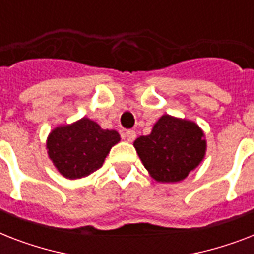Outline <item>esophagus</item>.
I'll return each instance as SVG.
<instances>
[{"label": "esophagus", "instance_id": "1", "mask_svg": "<svg viewBox=\"0 0 254 254\" xmlns=\"http://www.w3.org/2000/svg\"><path fill=\"white\" fill-rule=\"evenodd\" d=\"M125 137H127V141H129V142H133L137 135H135V131L134 130H131V129H129V130L125 131Z\"/></svg>", "mask_w": 254, "mask_h": 254}]
</instances>
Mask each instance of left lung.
Here are the masks:
<instances>
[{
	"mask_svg": "<svg viewBox=\"0 0 254 254\" xmlns=\"http://www.w3.org/2000/svg\"><path fill=\"white\" fill-rule=\"evenodd\" d=\"M204 133L196 124L165 115L149 135H141L134 147L145 169L157 182L183 181L203 161Z\"/></svg>",
	"mask_w": 254,
	"mask_h": 254,
	"instance_id": "left-lung-1",
	"label": "left lung"
}]
</instances>
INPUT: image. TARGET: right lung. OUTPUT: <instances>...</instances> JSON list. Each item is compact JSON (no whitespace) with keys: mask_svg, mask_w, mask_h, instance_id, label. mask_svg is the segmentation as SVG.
<instances>
[{"mask_svg":"<svg viewBox=\"0 0 254 254\" xmlns=\"http://www.w3.org/2000/svg\"><path fill=\"white\" fill-rule=\"evenodd\" d=\"M120 142L116 130L101 129L89 119L55 127L47 138L49 157L63 177L79 179L103 166L112 146Z\"/></svg>","mask_w":254,"mask_h":254,"instance_id":"1","label":"right lung"}]
</instances>
